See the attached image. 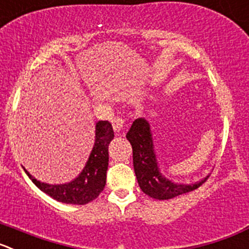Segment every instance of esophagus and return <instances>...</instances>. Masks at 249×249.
I'll use <instances>...</instances> for the list:
<instances>
[{
    "instance_id": "obj_1",
    "label": "esophagus",
    "mask_w": 249,
    "mask_h": 249,
    "mask_svg": "<svg viewBox=\"0 0 249 249\" xmlns=\"http://www.w3.org/2000/svg\"><path fill=\"white\" fill-rule=\"evenodd\" d=\"M124 124H125V120L123 119L122 117H115L113 120H111V125H113V129L115 130V131H122L123 127H124Z\"/></svg>"
}]
</instances>
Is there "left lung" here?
I'll list each match as a JSON object with an SVG mask.
<instances>
[{"label": "left lung", "mask_w": 249, "mask_h": 249, "mask_svg": "<svg viewBox=\"0 0 249 249\" xmlns=\"http://www.w3.org/2000/svg\"><path fill=\"white\" fill-rule=\"evenodd\" d=\"M126 139L132 146V162L139 185L146 195L159 200H167L200 187L208 177L194 184H178L162 176L153 148L150 124L143 118L132 123Z\"/></svg>", "instance_id": "8db88e82"}]
</instances>
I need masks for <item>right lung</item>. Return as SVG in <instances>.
<instances>
[{
  "label": "right lung",
  "instance_id": "obj_1",
  "mask_svg": "<svg viewBox=\"0 0 249 249\" xmlns=\"http://www.w3.org/2000/svg\"><path fill=\"white\" fill-rule=\"evenodd\" d=\"M114 139V131L108 120L96 124V140L85 168L77 178L65 184H46L34 178L27 169L24 172L32 182L45 194L65 204L85 205L103 192L106 187L109 155L108 146Z\"/></svg>",
  "mask_w": 249,
  "mask_h": 249
}]
</instances>
